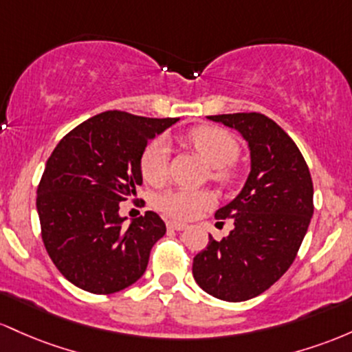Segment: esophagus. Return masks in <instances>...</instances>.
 <instances>
[{"instance_id": "34e87169", "label": "esophagus", "mask_w": 352, "mask_h": 352, "mask_svg": "<svg viewBox=\"0 0 352 352\" xmlns=\"http://www.w3.org/2000/svg\"><path fill=\"white\" fill-rule=\"evenodd\" d=\"M166 226H168V229H175V231H184L188 228V224L179 223V221H168Z\"/></svg>"}]
</instances>
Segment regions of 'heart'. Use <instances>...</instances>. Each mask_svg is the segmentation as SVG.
Here are the masks:
<instances>
[{"mask_svg": "<svg viewBox=\"0 0 352 352\" xmlns=\"http://www.w3.org/2000/svg\"><path fill=\"white\" fill-rule=\"evenodd\" d=\"M188 141L196 148L208 164L211 177L221 184L234 179L232 163L238 157L239 146L236 138L218 126H197L188 133ZM168 168V144L156 138L144 148L140 160L141 176L151 184L163 183ZM214 195L208 189H171L157 196L156 206L173 219H192L214 204Z\"/></svg>", "mask_w": 352, "mask_h": 352, "instance_id": "b5f03b06", "label": "heart"}]
</instances>
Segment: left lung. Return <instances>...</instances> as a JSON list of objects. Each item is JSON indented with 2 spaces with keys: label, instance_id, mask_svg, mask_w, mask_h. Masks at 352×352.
I'll return each mask as SVG.
<instances>
[{
  "label": "left lung",
  "instance_id": "left-lung-1",
  "mask_svg": "<svg viewBox=\"0 0 352 352\" xmlns=\"http://www.w3.org/2000/svg\"><path fill=\"white\" fill-rule=\"evenodd\" d=\"M238 129L251 153V173L241 192L216 211L234 229L209 236L192 259V276L208 294L229 302L256 298L293 264L314 212L313 179L296 143L261 113L208 116Z\"/></svg>",
  "mask_w": 352,
  "mask_h": 352
}]
</instances>
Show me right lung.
Masks as SVG:
<instances>
[{
    "mask_svg": "<svg viewBox=\"0 0 352 352\" xmlns=\"http://www.w3.org/2000/svg\"><path fill=\"white\" fill-rule=\"evenodd\" d=\"M176 121L104 111L71 129L51 153L36 196L41 238L74 286L113 294L144 274L166 224L146 211L126 228L120 203L143 183L140 160L149 140Z\"/></svg>",
    "mask_w": 352,
    "mask_h": 352,
    "instance_id": "1",
    "label": "right lung"
}]
</instances>
